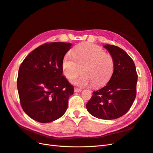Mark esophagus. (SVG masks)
Instances as JSON below:
<instances>
[{
    "mask_svg": "<svg viewBox=\"0 0 153 153\" xmlns=\"http://www.w3.org/2000/svg\"><path fill=\"white\" fill-rule=\"evenodd\" d=\"M82 90L79 89V88H74V92H80Z\"/></svg>",
    "mask_w": 153,
    "mask_h": 153,
    "instance_id": "1",
    "label": "esophagus"
}]
</instances>
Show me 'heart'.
<instances>
[{"instance_id":"obj_1","label":"heart","mask_w":153,"mask_h":153,"mask_svg":"<svg viewBox=\"0 0 153 153\" xmlns=\"http://www.w3.org/2000/svg\"><path fill=\"white\" fill-rule=\"evenodd\" d=\"M81 68L83 74L73 79V83L84 87L93 82L94 86H99L110 79L114 70V60L102 47L82 43L72 50V55L66 54L62 60L63 72L67 79L77 76Z\"/></svg>"}]
</instances>
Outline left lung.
Masks as SVG:
<instances>
[{
	"label": "left lung",
	"instance_id": "obj_1",
	"mask_svg": "<svg viewBox=\"0 0 153 153\" xmlns=\"http://www.w3.org/2000/svg\"><path fill=\"white\" fill-rule=\"evenodd\" d=\"M104 47L114 60L113 73L105 86L94 91L86 109L98 119L113 120L123 116L131 107L136 97L138 75L127 52L112 45Z\"/></svg>",
	"mask_w": 153,
	"mask_h": 153
}]
</instances>
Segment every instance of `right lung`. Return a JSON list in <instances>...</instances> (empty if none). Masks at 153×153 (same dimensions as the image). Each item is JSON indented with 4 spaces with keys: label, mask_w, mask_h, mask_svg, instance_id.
<instances>
[{
    "label": "right lung",
    "mask_w": 153,
    "mask_h": 153,
    "mask_svg": "<svg viewBox=\"0 0 153 153\" xmlns=\"http://www.w3.org/2000/svg\"><path fill=\"white\" fill-rule=\"evenodd\" d=\"M71 46V43H46L29 53L20 65L17 88L21 106L39 123L56 120L66 112L74 86L62 76V60Z\"/></svg>",
    "instance_id": "1"
}]
</instances>
